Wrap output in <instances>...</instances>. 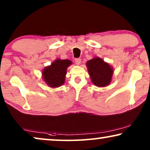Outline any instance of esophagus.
<instances>
[{"mask_svg":"<svg viewBox=\"0 0 150 150\" xmlns=\"http://www.w3.org/2000/svg\"><path fill=\"white\" fill-rule=\"evenodd\" d=\"M75 63H76V65H80L81 64V59H75Z\"/></svg>","mask_w":150,"mask_h":150,"instance_id":"34e87169","label":"esophagus"}]
</instances>
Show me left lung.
<instances>
[{
	"mask_svg": "<svg viewBox=\"0 0 150 150\" xmlns=\"http://www.w3.org/2000/svg\"><path fill=\"white\" fill-rule=\"evenodd\" d=\"M87 67L92 83L96 86L103 87L110 83L113 69L103 59L95 57L87 61Z\"/></svg>",
	"mask_w": 150,
	"mask_h": 150,
	"instance_id": "1",
	"label": "left lung"
}]
</instances>
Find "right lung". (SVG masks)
<instances>
[{"label": "right lung", "instance_id": "1", "mask_svg": "<svg viewBox=\"0 0 150 150\" xmlns=\"http://www.w3.org/2000/svg\"><path fill=\"white\" fill-rule=\"evenodd\" d=\"M70 60L56 59L52 64L43 69V79L49 87L52 88L59 87L65 83V75L67 67L71 65Z\"/></svg>", "mask_w": 150, "mask_h": 150}]
</instances>
